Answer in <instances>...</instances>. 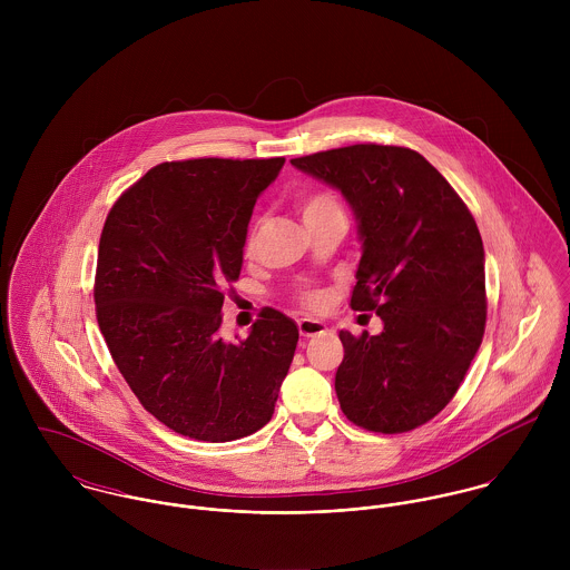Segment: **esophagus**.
Here are the masks:
<instances>
[{
	"instance_id": "esophagus-1",
	"label": "esophagus",
	"mask_w": 570,
	"mask_h": 570,
	"mask_svg": "<svg viewBox=\"0 0 570 570\" xmlns=\"http://www.w3.org/2000/svg\"><path fill=\"white\" fill-rule=\"evenodd\" d=\"M298 331L303 337H316V335H323L326 331L325 323L321 321H312V318H301L298 321Z\"/></svg>"
}]
</instances>
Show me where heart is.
<instances>
[{
	"label": "heart",
	"mask_w": 570,
	"mask_h": 570,
	"mask_svg": "<svg viewBox=\"0 0 570 570\" xmlns=\"http://www.w3.org/2000/svg\"><path fill=\"white\" fill-rule=\"evenodd\" d=\"M298 213L303 217L305 224L309 222H316V219H325V217H333V215H344L337 199L331 195V193H314V195H307L301 204H298ZM258 244V226H254L247 235V249H254ZM325 301L323 292L318 289H312V292H305L303 296V303L309 305V307H321Z\"/></svg>",
	"instance_id": "heart-1"
}]
</instances>
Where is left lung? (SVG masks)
I'll return each mask as SVG.
<instances>
[{"label": "left lung", "instance_id": "obj_1", "mask_svg": "<svg viewBox=\"0 0 570 570\" xmlns=\"http://www.w3.org/2000/svg\"><path fill=\"white\" fill-rule=\"evenodd\" d=\"M292 164L340 190L362 258L351 309L384 328L340 331L335 393L348 421L397 434L456 395L485 333V249L468 206L421 154L353 145Z\"/></svg>", "mask_w": 570, "mask_h": 570}]
</instances>
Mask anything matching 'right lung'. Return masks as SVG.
<instances>
[{
    "label": "right lung",
    "mask_w": 570,
    "mask_h": 570,
    "mask_svg": "<svg viewBox=\"0 0 570 570\" xmlns=\"http://www.w3.org/2000/svg\"><path fill=\"white\" fill-rule=\"evenodd\" d=\"M283 164H158L120 195L100 235L94 301L109 353L145 410L195 441L261 430L294 360L298 326L276 309L245 340L219 335L254 204Z\"/></svg>",
    "instance_id": "add662e5"
}]
</instances>
